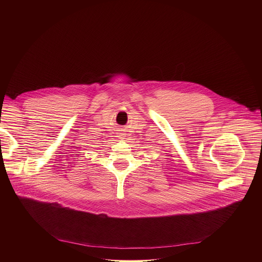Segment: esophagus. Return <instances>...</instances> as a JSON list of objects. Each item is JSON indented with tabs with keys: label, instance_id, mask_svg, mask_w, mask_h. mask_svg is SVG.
<instances>
[{
	"label": "esophagus",
	"instance_id": "obj_1",
	"mask_svg": "<svg viewBox=\"0 0 262 262\" xmlns=\"http://www.w3.org/2000/svg\"><path fill=\"white\" fill-rule=\"evenodd\" d=\"M117 134H118V137H119V138H124V137H125V134H124L121 130H120Z\"/></svg>",
	"mask_w": 262,
	"mask_h": 262
}]
</instances>
